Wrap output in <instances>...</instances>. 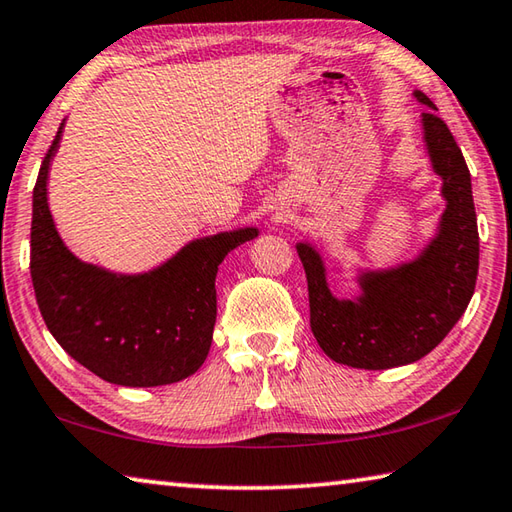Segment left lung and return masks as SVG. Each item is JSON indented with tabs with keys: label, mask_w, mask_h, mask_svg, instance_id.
Wrapping results in <instances>:
<instances>
[{
	"label": "left lung",
	"mask_w": 512,
	"mask_h": 512,
	"mask_svg": "<svg viewBox=\"0 0 512 512\" xmlns=\"http://www.w3.org/2000/svg\"><path fill=\"white\" fill-rule=\"evenodd\" d=\"M414 98L427 107L420 114L423 141L443 182L445 211L434 238L411 261L357 270L355 297H335L317 247L297 242L312 335L330 360L353 369H393L434 351L468 308L477 283L479 231L468 164L436 105L418 89Z\"/></svg>",
	"instance_id": "1"
}]
</instances>
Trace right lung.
<instances>
[{"mask_svg":"<svg viewBox=\"0 0 512 512\" xmlns=\"http://www.w3.org/2000/svg\"><path fill=\"white\" fill-rule=\"evenodd\" d=\"M65 119L33 188L31 281L44 324L78 364L119 387H161L193 375L209 355L215 274L256 227L195 238L157 267L121 274L85 263L62 242L49 211V170Z\"/></svg>","mask_w":512,"mask_h":512,"instance_id":"1","label":"right lung"}]
</instances>
